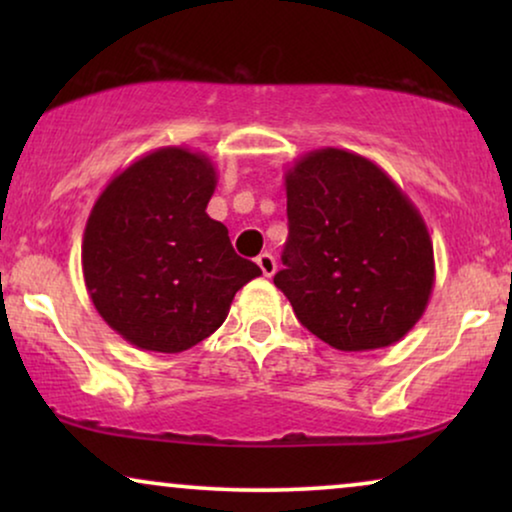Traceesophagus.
<instances>
[{
    "label": "esophagus",
    "mask_w": 512,
    "mask_h": 512,
    "mask_svg": "<svg viewBox=\"0 0 512 512\" xmlns=\"http://www.w3.org/2000/svg\"><path fill=\"white\" fill-rule=\"evenodd\" d=\"M256 263H258V268H261V272H263L265 277H272V275H275V270H277L275 256L268 254V251H265V254L258 256V258H256Z\"/></svg>",
    "instance_id": "obj_1"
}]
</instances>
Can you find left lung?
I'll return each instance as SVG.
<instances>
[{
	"label": "left lung",
	"instance_id": "obj_1",
	"mask_svg": "<svg viewBox=\"0 0 512 512\" xmlns=\"http://www.w3.org/2000/svg\"><path fill=\"white\" fill-rule=\"evenodd\" d=\"M289 240L275 286L340 352L389 347L422 319L436 263L419 209L382 167L317 149L284 174Z\"/></svg>",
	"mask_w": 512,
	"mask_h": 512
}]
</instances>
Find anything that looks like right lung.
Here are the masks:
<instances>
[{
  "mask_svg": "<svg viewBox=\"0 0 512 512\" xmlns=\"http://www.w3.org/2000/svg\"><path fill=\"white\" fill-rule=\"evenodd\" d=\"M216 179L205 153L163 146L118 172L90 209L83 279L95 310L130 345L160 354L191 349L261 275L205 212Z\"/></svg>",
  "mask_w": 512,
  "mask_h": 512,
  "instance_id": "1",
  "label": "right lung"
}]
</instances>
